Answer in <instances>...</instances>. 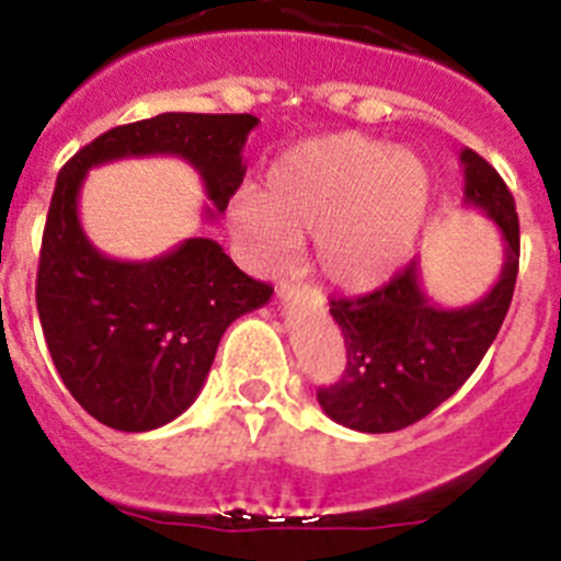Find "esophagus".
Instances as JSON below:
<instances>
[{
	"label": "esophagus",
	"instance_id": "esophagus-1",
	"mask_svg": "<svg viewBox=\"0 0 561 561\" xmlns=\"http://www.w3.org/2000/svg\"><path fill=\"white\" fill-rule=\"evenodd\" d=\"M300 295H302V286L295 284V280H280V284H277V297H280L284 302L297 300Z\"/></svg>",
	"mask_w": 561,
	"mask_h": 561
}]
</instances>
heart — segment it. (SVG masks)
<instances>
[{
    "label": "heart",
    "mask_w": 561,
    "mask_h": 561,
    "mask_svg": "<svg viewBox=\"0 0 561 561\" xmlns=\"http://www.w3.org/2000/svg\"><path fill=\"white\" fill-rule=\"evenodd\" d=\"M431 208L428 167L364 133L295 144L270 163L264 192L230 203V228L264 266L314 236L328 284L351 295L381 289L414 253Z\"/></svg>",
    "instance_id": "heart-1"
}]
</instances>
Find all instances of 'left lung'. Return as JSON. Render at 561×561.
<instances>
[{
  "instance_id": "8db88e82",
  "label": "left lung",
  "mask_w": 561,
  "mask_h": 561,
  "mask_svg": "<svg viewBox=\"0 0 561 561\" xmlns=\"http://www.w3.org/2000/svg\"><path fill=\"white\" fill-rule=\"evenodd\" d=\"M459 161L465 205L484 210L501 233V275L481 300L445 308L425 295L414 259L373 295L331 300L347 364L342 378L322 387L317 400L344 428L389 434L423 420L476 373L501 331L520 264L515 197L479 152L461 150Z\"/></svg>"
}]
</instances>
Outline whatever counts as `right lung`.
<instances>
[{
    "label": "right lung",
    "mask_w": 561,
    "mask_h": 561,
    "mask_svg": "<svg viewBox=\"0 0 561 561\" xmlns=\"http://www.w3.org/2000/svg\"><path fill=\"white\" fill-rule=\"evenodd\" d=\"M250 113H161L113 127L58 174L41 241V328L60 381L116 431L161 428L197 400L233 320L266 306L272 286L239 270L214 239H186L150 261L100 253L80 225L89 169L119 158L178 156L203 178L214 219L244 180Z\"/></svg>",
    "instance_id": "right-lung-1"
}]
</instances>
